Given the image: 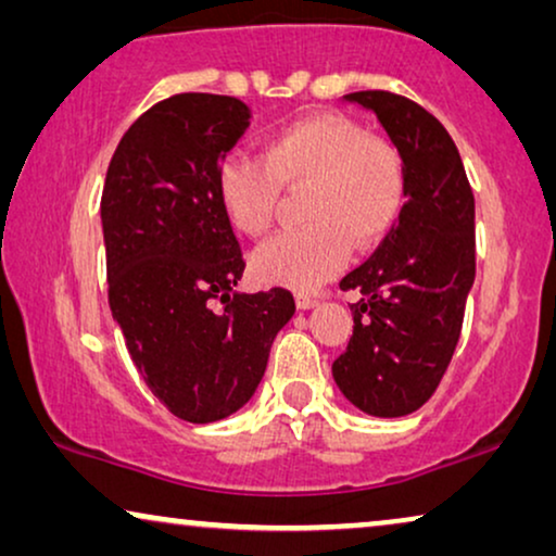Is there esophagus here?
Wrapping results in <instances>:
<instances>
[{"mask_svg":"<svg viewBox=\"0 0 556 556\" xmlns=\"http://www.w3.org/2000/svg\"><path fill=\"white\" fill-rule=\"evenodd\" d=\"M295 306H299L301 311H311L314 306H318V299H314V295H306V293H299L295 295Z\"/></svg>","mask_w":556,"mask_h":556,"instance_id":"obj_1","label":"esophagus"}]
</instances>
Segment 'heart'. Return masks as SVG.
I'll use <instances>...</instances> for the list:
<instances>
[{
  "mask_svg": "<svg viewBox=\"0 0 556 556\" xmlns=\"http://www.w3.org/2000/svg\"><path fill=\"white\" fill-rule=\"evenodd\" d=\"M306 227L283 232L250 255L263 286L314 291L344 268L349 250L377 245L402 207L397 151L341 113H311L265 136L261 156H227L215 194L235 232L261 238L276 215L280 187H303Z\"/></svg>",
  "mask_w": 556,
  "mask_h": 556,
  "instance_id": "heart-1",
  "label": "heart"
}]
</instances>
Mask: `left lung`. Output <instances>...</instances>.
<instances>
[{
	"label": "left lung",
	"mask_w": 556,
	"mask_h": 556,
	"mask_svg": "<svg viewBox=\"0 0 556 556\" xmlns=\"http://www.w3.org/2000/svg\"><path fill=\"white\" fill-rule=\"evenodd\" d=\"M402 159L405 204L375 255L341 280L354 331L331 364L341 394L375 417L420 409L447 369L476 278L473 192L451 134L409 98L359 90Z\"/></svg>",
	"instance_id": "left-lung-1"
}]
</instances>
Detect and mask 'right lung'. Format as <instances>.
<instances>
[{"label": "right lung", "instance_id": "add662e5", "mask_svg": "<svg viewBox=\"0 0 556 556\" xmlns=\"http://www.w3.org/2000/svg\"><path fill=\"white\" fill-rule=\"evenodd\" d=\"M248 126L238 98H166L124 134L101 197L113 321L154 397L197 425L253 397L295 311L283 288L235 291L242 255L215 172Z\"/></svg>", "mask_w": 556, "mask_h": 556}]
</instances>
